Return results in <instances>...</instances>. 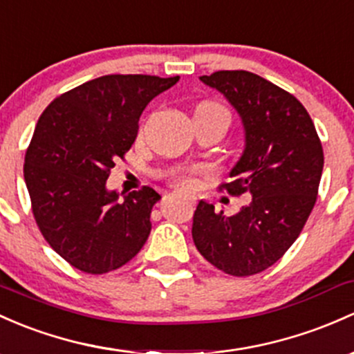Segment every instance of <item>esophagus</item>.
Listing matches in <instances>:
<instances>
[{
  "label": "esophagus",
  "instance_id": "obj_1",
  "mask_svg": "<svg viewBox=\"0 0 354 354\" xmlns=\"http://www.w3.org/2000/svg\"><path fill=\"white\" fill-rule=\"evenodd\" d=\"M178 197H182V199H184L185 203L189 204V206H194V204H196V199H194V197H191V196H182V194H178Z\"/></svg>",
  "mask_w": 354,
  "mask_h": 354
}]
</instances>
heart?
Returning a JSON list of instances; mask_svg holds the SVG:
<instances>
[{"label": "heart", "mask_w": 354, "mask_h": 354, "mask_svg": "<svg viewBox=\"0 0 354 354\" xmlns=\"http://www.w3.org/2000/svg\"><path fill=\"white\" fill-rule=\"evenodd\" d=\"M197 109H218V111H224L221 106L214 104V102H204V104H201ZM203 172L204 170L201 169V167H189V169L172 170V172H170V177H172V180L176 182L177 185H180V187L192 189L194 185H196V177Z\"/></svg>", "instance_id": "obj_1"}]
</instances>
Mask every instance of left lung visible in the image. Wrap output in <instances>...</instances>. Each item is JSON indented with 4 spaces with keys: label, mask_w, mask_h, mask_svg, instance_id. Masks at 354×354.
<instances>
[{
    "label": "left lung",
    "mask_w": 354,
    "mask_h": 354,
    "mask_svg": "<svg viewBox=\"0 0 354 354\" xmlns=\"http://www.w3.org/2000/svg\"><path fill=\"white\" fill-rule=\"evenodd\" d=\"M201 81L224 94L245 127V151L219 191L248 192L252 203L224 216L201 201L194 245L227 275H254L299 238L317 199L324 151L307 109L282 87L248 71H218Z\"/></svg>",
    "instance_id": "left-lung-1"
}]
</instances>
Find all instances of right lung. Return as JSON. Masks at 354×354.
I'll return each mask as SVG.
<instances>
[{
	"label": "right lung",
	"mask_w": 354,
	"mask_h": 354,
	"mask_svg": "<svg viewBox=\"0 0 354 354\" xmlns=\"http://www.w3.org/2000/svg\"><path fill=\"white\" fill-rule=\"evenodd\" d=\"M177 81L102 75L60 94L39 118L25 153V184L40 233L74 268L102 275L145 245L160 194L145 185L120 201L106 180L135 142L148 102Z\"/></svg>",
	"instance_id": "add662e5"
}]
</instances>
